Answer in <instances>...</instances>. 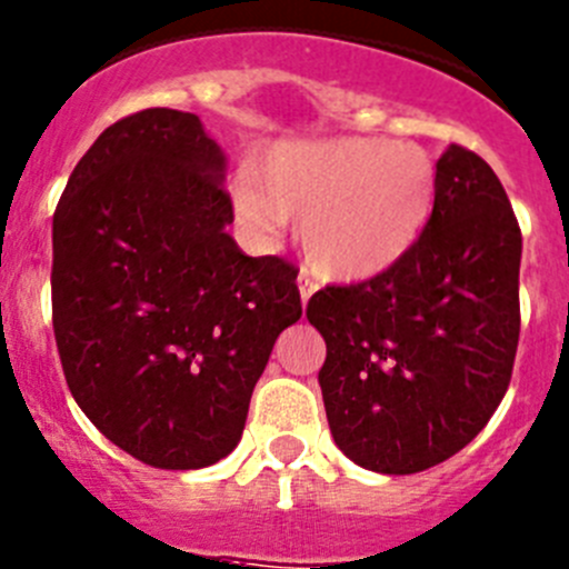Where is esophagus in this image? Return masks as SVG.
Listing matches in <instances>:
<instances>
[{"label": "esophagus", "instance_id": "obj_1", "mask_svg": "<svg viewBox=\"0 0 569 569\" xmlns=\"http://www.w3.org/2000/svg\"><path fill=\"white\" fill-rule=\"evenodd\" d=\"M319 290V284H316V279H312L307 270H301L299 273V293H301V305H307L310 301V296Z\"/></svg>", "mask_w": 569, "mask_h": 569}]
</instances>
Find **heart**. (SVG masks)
Instances as JSON below:
<instances>
[{
    "label": "heart",
    "mask_w": 569,
    "mask_h": 569,
    "mask_svg": "<svg viewBox=\"0 0 569 569\" xmlns=\"http://www.w3.org/2000/svg\"><path fill=\"white\" fill-rule=\"evenodd\" d=\"M435 197L429 152L383 138L284 140L237 182L244 220L259 228L301 220L307 262L336 281H369L403 262Z\"/></svg>",
    "instance_id": "obj_1"
}]
</instances>
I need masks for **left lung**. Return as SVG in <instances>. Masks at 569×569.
<instances>
[{
  "label": "left lung",
  "instance_id": "8db88e82",
  "mask_svg": "<svg viewBox=\"0 0 569 569\" xmlns=\"http://www.w3.org/2000/svg\"><path fill=\"white\" fill-rule=\"evenodd\" d=\"M519 262L522 231L502 182L451 143L409 257L312 296L307 319L327 343V423L356 466L426 471L486 429L513 372Z\"/></svg>",
  "mask_w": 569,
  "mask_h": 569
}]
</instances>
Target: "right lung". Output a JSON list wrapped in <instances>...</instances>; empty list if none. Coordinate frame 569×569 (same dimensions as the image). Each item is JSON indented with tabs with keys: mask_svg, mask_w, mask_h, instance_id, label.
<instances>
[{
	"mask_svg": "<svg viewBox=\"0 0 569 569\" xmlns=\"http://www.w3.org/2000/svg\"><path fill=\"white\" fill-rule=\"evenodd\" d=\"M226 152L197 114L143 109L98 134L53 213V330L96 429L169 471L237 448L299 270L244 257Z\"/></svg>",
	"mask_w": 569,
	"mask_h": 569,
	"instance_id": "obj_1",
	"label": "right lung"
}]
</instances>
